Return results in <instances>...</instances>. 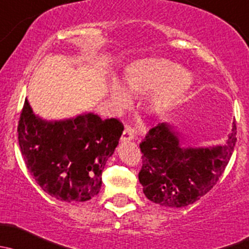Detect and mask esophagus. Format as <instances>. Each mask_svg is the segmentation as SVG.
<instances>
[{
    "label": "esophagus",
    "mask_w": 249,
    "mask_h": 249,
    "mask_svg": "<svg viewBox=\"0 0 249 249\" xmlns=\"http://www.w3.org/2000/svg\"><path fill=\"white\" fill-rule=\"evenodd\" d=\"M133 138H134V130L130 127H127L122 133L121 142H128V140H132Z\"/></svg>",
    "instance_id": "34e87169"
}]
</instances>
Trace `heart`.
<instances>
[{
	"instance_id": "heart-1",
	"label": "heart",
	"mask_w": 249,
	"mask_h": 249,
	"mask_svg": "<svg viewBox=\"0 0 249 249\" xmlns=\"http://www.w3.org/2000/svg\"><path fill=\"white\" fill-rule=\"evenodd\" d=\"M193 85L191 73L178 63L166 58H142L128 66L122 87L114 84L109 96L115 107L122 109L129 104V96H146L145 109L153 116H162L178 107Z\"/></svg>"
}]
</instances>
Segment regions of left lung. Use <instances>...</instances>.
Returning a JSON list of instances; mask_svg holds the SVG:
<instances>
[{"mask_svg": "<svg viewBox=\"0 0 249 249\" xmlns=\"http://www.w3.org/2000/svg\"><path fill=\"white\" fill-rule=\"evenodd\" d=\"M173 125L151 128L140 143L142 166L139 181L148 200L168 207H184L211 191L217 183L236 143V124L224 145L186 147Z\"/></svg>", "mask_w": 249, "mask_h": 249, "instance_id": "obj_1", "label": "left lung"}]
</instances>
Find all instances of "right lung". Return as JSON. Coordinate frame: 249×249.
Listing matches in <instances>:
<instances>
[{
    "instance_id": "right-lung-1",
    "label": "right lung",
    "mask_w": 249,
    "mask_h": 249,
    "mask_svg": "<svg viewBox=\"0 0 249 249\" xmlns=\"http://www.w3.org/2000/svg\"><path fill=\"white\" fill-rule=\"evenodd\" d=\"M124 132L117 119L92 112L47 121L25 99L18 134L27 169L45 193L63 201H87L99 193L102 173Z\"/></svg>"
}]
</instances>
